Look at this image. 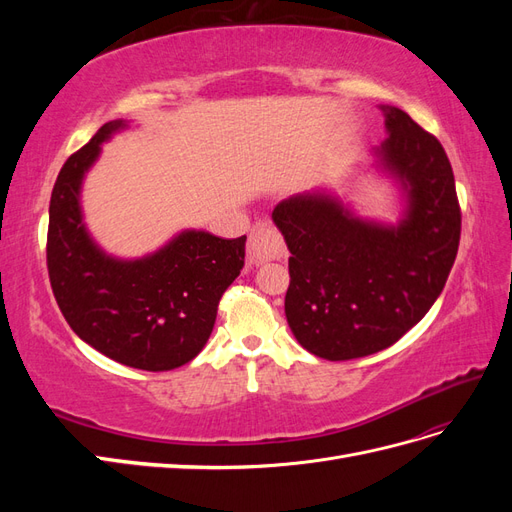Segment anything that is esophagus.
I'll list each match as a JSON object with an SVG mask.
<instances>
[{
  "mask_svg": "<svg viewBox=\"0 0 512 512\" xmlns=\"http://www.w3.org/2000/svg\"><path fill=\"white\" fill-rule=\"evenodd\" d=\"M286 254L284 239L269 222H258L247 239V260L252 265H262L267 260H277Z\"/></svg>",
  "mask_w": 512,
  "mask_h": 512,
  "instance_id": "obj_1",
  "label": "esophagus"
}]
</instances>
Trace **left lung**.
Here are the masks:
<instances>
[{"label": "left lung", "mask_w": 512, "mask_h": 512, "mask_svg": "<svg viewBox=\"0 0 512 512\" xmlns=\"http://www.w3.org/2000/svg\"><path fill=\"white\" fill-rule=\"evenodd\" d=\"M380 111L386 138L369 168L397 192L395 222L365 218L331 188L294 194L271 215L292 254L288 327L327 361L393 346L436 303L459 247L455 177L438 138L397 106Z\"/></svg>", "instance_id": "8db88e82"}]
</instances>
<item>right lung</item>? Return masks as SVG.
Masks as SVG:
<instances>
[{"mask_svg": "<svg viewBox=\"0 0 512 512\" xmlns=\"http://www.w3.org/2000/svg\"><path fill=\"white\" fill-rule=\"evenodd\" d=\"M130 123L108 121L59 170L49 207L46 262L61 314L85 344L145 371L181 367L203 350L224 290L245 262V235L185 228L156 252L108 254L83 215V181L102 145Z\"/></svg>", "mask_w": 512, "mask_h": 512, "instance_id": "obj_1", "label": "right lung"}]
</instances>
